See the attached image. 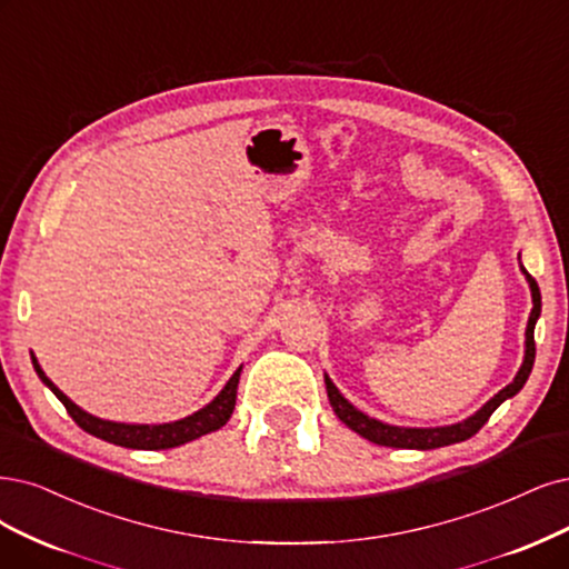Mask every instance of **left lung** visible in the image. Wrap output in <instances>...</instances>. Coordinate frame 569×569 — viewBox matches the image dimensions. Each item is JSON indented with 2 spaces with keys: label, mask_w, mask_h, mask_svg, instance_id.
Listing matches in <instances>:
<instances>
[{
  "label": "left lung",
  "mask_w": 569,
  "mask_h": 569,
  "mask_svg": "<svg viewBox=\"0 0 569 569\" xmlns=\"http://www.w3.org/2000/svg\"><path fill=\"white\" fill-rule=\"evenodd\" d=\"M525 271V269H522ZM525 277L530 281V290H532V313H530V321H528V330H525V361L516 375V380L507 387L501 389L492 401H488L482 406L473 417H469L467 422H459L452 427H438V429H403V427H391V425H382L380 419H372L368 415H363L361 410H356L347 398L338 391L330 382V377L326 375V389H328V398H330V406L338 415L342 422L356 431L359 436L368 438L370 443L377 446H385V448H412V450H433V448H443V446H452V443H461V440L471 438L473 433L480 431V427L488 422L490 415L507 401V398L516 396L522 385L528 382V377L532 372L535 366V323L539 319V311H541V296H539V286L537 281L530 277L528 271H525Z\"/></svg>",
  "instance_id": "8db88e82"
}]
</instances>
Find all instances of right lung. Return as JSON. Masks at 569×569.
<instances>
[{"instance_id":"right-lung-1","label":"right lung","mask_w":569,"mask_h":569,"mask_svg":"<svg viewBox=\"0 0 569 569\" xmlns=\"http://www.w3.org/2000/svg\"><path fill=\"white\" fill-rule=\"evenodd\" d=\"M32 366L37 370V375L56 396L58 401L66 406V410L70 412V417L74 422L96 438L108 440V443L121 446V448H136V450H168V448H178L182 443H189L199 436H206L210 431H216L220 427L227 425V419L234 412L237 406V387H239V377H241V368L231 375V380L224 385V389L210 401L206 408H201L199 412L189 415L180 422H171V425H119V422H104V419H98L89 412H83L79 406H74L70 398L62 393L49 377L44 375V370L39 368L37 359L32 356Z\"/></svg>"}]
</instances>
